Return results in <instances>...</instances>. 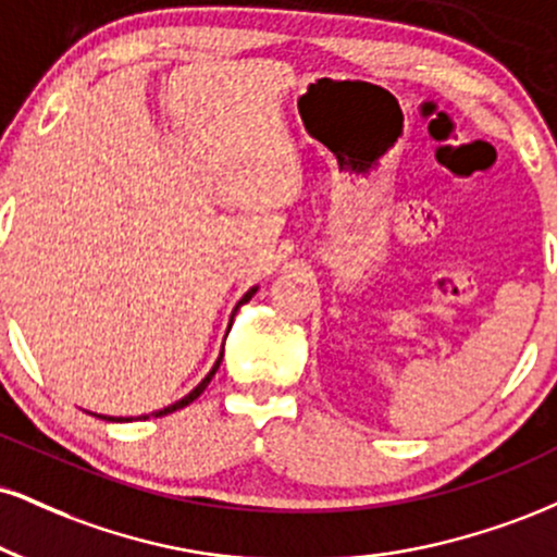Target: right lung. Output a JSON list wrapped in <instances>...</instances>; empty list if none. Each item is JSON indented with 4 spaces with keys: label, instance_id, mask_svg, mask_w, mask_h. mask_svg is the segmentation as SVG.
I'll return each mask as SVG.
<instances>
[{
    "label": "right lung",
    "instance_id": "1",
    "mask_svg": "<svg viewBox=\"0 0 557 557\" xmlns=\"http://www.w3.org/2000/svg\"><path fill=\"white\" fill-rule=\"evenodd\" d=\"M257 290H259V285H253V287H251V290H246V293H244V298H240V300H238V304H236V308H233V313H231V321H233V317H236V313H238V308H240V306H244V304H249V300L253 298V293H257ZM227 332H231V324H227ZM225 337H227V334H225ZM220 363H223V352H220V355H218V360H214V366L210 368V373H207V376H205L202 381H199V384H197V386H194L189 394H186V397H181L178 401H173V405H169V407H163V410H156V412H150V414H139V418H137V420H147V418H163V414H171V412H176V410H181V407L191 405V401H194V399H197V397H199V394H202V392H205V388H207V384H210V381H212V376H214V373H218V368H220ZM90 414H96V412H90ZM96 418H100V420H109V423H132V420H134V418H113V414H96Z\"/></svg>",
    "mask_w": 557,
    "mask_h": 557
}]
</instances>
